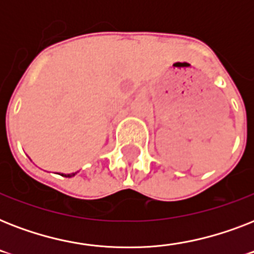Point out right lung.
<instances>
[{
	"mask_svg": "<svg viewBox=\"0 0 254 254\" xmlns=\"http://www.w3.org/2000/svg\"><path fill=\"white\" fill-rule=\"evenodd\" d=\"M75 174H76V173H72V174H62V177H65V178H72V177H75Z\"/></svg>",
	"mask_w": 254,
	"mask_h": 254,
	"instance_id": "add662e5",
	"label": "right lung"
}]
</instances>
